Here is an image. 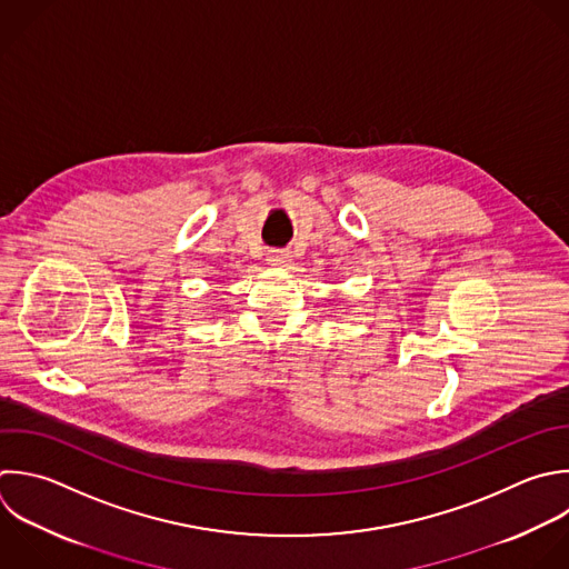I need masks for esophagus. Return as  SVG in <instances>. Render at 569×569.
Listing matches in <instances>:
<instances>
[{"label": "esophagus", "mask_w": 569, "mask_h": 569, "mask_svg": "<svg viewBox=\"0 0 569 569\" xmlns=\"http://www.w3.org/2000/svg\"><path fill=\"white\" fill-rule=\"evenodd\" d=\"M267 262L271 264V267H289V262H291V253L289 251H269V256H267Z\"/></svg>", "instance_id": "esophagus-1"}]
</instances>
